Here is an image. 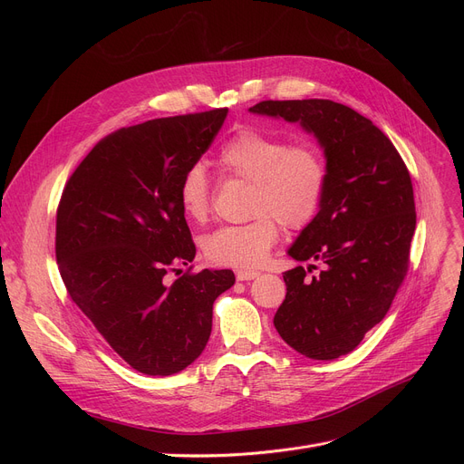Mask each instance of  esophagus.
<instances>
[{
  "instance_id": "obj_1",
  "label": "esophagus",
  "mask_w": 464,
  "mask_h": 464,
  "mask_svg": "<svg viewBox=\"0 0 464 464\" xmlns=\"http://www.w3.org/2000/svg\"><path fill=\"white\" fill-rule=\"evenodd\" d=\"M257 276H259L257 271H238V273H237V280H240V282L254 280V278H257Z\"/></svg>"
}]
</instances>
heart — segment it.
<instances>
[{"label":"heart","instance_id":"obj_1","mask_svg":"<svg viewBox=\"0 0 464 464\" xmlns=\"http://www.w3.org/2000/svg\"><path fill=\"white\" fill-rule=\"evenodd\" d=\"M229 179L250 182L246 224L224 226L201 240L205 257L214 265L250 269L261 265L280 237V222L303 229L318 216L327 188V161L312 142L256 130H238L218 154ZM179 199L193 222H205L212 210V182L207 169L191 165L182 175Z\"/></svg>","mask_w":464,"mask_h":464}]
</instances>
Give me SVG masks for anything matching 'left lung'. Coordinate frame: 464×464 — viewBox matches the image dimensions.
<instances>
[{"label": "left lung", "instance_id": "8db88e82", "mask_svg": "<svg viewBox=\"0 0 464 464\" xmlns=\"http://www.w3.org/2000/svg\"><path fill=\"white\" fill-rule=\"evenodd\" d=\"M250 111L301 121L327 158L322 208L289 248L291 257L324 269L310 280L304 266L284 273L287 294L275 327L310 359L346 355L385 318L408 273L416 231L408 167L383 131L346 105L269 100Z\"/></svg>", "mask_w": 464, "mask_h": 464}]
</instances>
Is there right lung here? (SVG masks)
Here are the masks:
<instances>
[{
  "label": "right lung",
  "mask_w": 464,
  "mask_h": 464,
  "mask_svg": "<svg viewBox=\"0 0 464 464\" xmlns=\"http://www.w3.org/2000/svg\"><path fill=\"white\" fill-rule=\"evenodd\" d=\"M227 107L156 118L97 142L65 182L56 212V261L71 301L131 369L170 376L201 355L212 304L233 271L165 276L195 245L179 199Z\"/></svg>",
  "instance_id": "add662e5"
}]
</instances>
